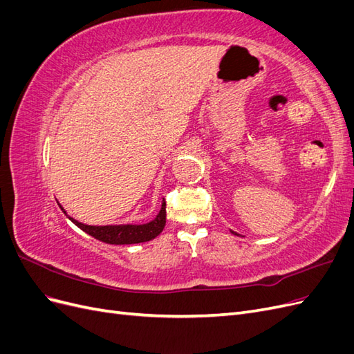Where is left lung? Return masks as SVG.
Returning <instances> with one entry per match:
<instances>
[{"label":"left lung","mask_w":354,"mask_h":354,"mask_svg":"<svg viewBox=\"0 0 354 354\" xmlns=\"http://www.w3.org/2000/svg\"><path fill=\"white\" fill-rule=\"evenodd\" d=\"M230 232H232V233H233V234H238V233H236V232H233V230H230Z\"/></svg>","instance_id":"left-lung-1"}]
</instances>
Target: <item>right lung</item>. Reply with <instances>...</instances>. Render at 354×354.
I'll return each mask as SVG.
<instances>
[{
  "mask_svg": "<svg viewBox=\"0 0 354 354\" xmlns=\"http://www.w3.org/2000/svg\"><path fill=\"white\" fill-rule=\"evenodd\" d=\"M60 208L68 216L65 208L62 205ZM68 218L75 224V226H78L81 230L88 233L90 236L99 239L102 242L111 243V245H131V243H142V242L155 239L165 227L167 211H165V201L162 199L158 216L152 221L145 223V224H108V226H90V224H84L71 216H68Z\"/></svg>",
  "mask_w": 354,
  "mask_h": 354,
  "instance_id": "1",
  "label": "right lung"
}]
</instances>
